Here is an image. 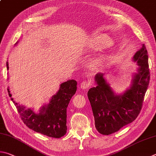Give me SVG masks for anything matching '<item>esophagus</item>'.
<instances>
[{
    "label": "esophagus",
    "mask_w": 156,
    "mask_h": 156,
    "mask_svg": "<svg viewBox=\"0 0 156 156\" xmlns=\"http://www.w3.org/2000/svg\"><path fill=\"white\" fill-rule=\"evenodd\" d=\"M90 85V82L89 81H83V83L80 84V88L82 89H87L88 87Z\"/></svg>",
    "instance_id": "esophagus-1"
}]
</instances>
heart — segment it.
Returning a JSON list of instances; mask_svg holds the SVG:
<instances>
[{"label":"heart","mask_w":156,"mask_h":156,"mask_svg":"<svg viewBox=\"0 0 156 156\" xmlns=\"http://www.w3.org/2000/svg\"><path fill=\"white\" fill-rule=\"evenodd\" d=\"M111 40L106 35H98L92 38L90 41V46L95 50H101L111 46ZM106 59L107 58H104Z\"/></svg>","instance_id":"obj_1"}]
</instances>
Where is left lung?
<instances>
[{
  "instance_id": "1",
  "label": "left lung",
  "mask_w": 156,
  "mask_h": 156,
  "mask_svg": "<svg viewBox=\"0 0 156 156\" xmlns=\"http://www.w3.org/2000/svg\"><path fill=\"white\" fill-rule=\"evenodd\" d=\"M132 60L138 66L134 73L132 83L125 92L116 94L110 87L104 73L95 76L97 86L87 93L98 131L109 135L134 121L142 108L145 93L149 86L150 73L148 55L145 44L133 56Z\"/></svg>"
}]
</instances>
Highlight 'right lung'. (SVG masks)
I'll use <instances>...</instances> for the list:
<instances>
[{
  "label": "right lung",
  "mask_w": 156,
  "mask_h": 156,
  "mask_svg": "<svg viewBox=\"0 0 156 156\" xmlns=\"http://www.w3.org/2000/svg\"><path fill=\"white\" fill-rule=\"evenodd\" d=\"M8 66L7 62V68L9 69ZM76 89L77 82L74 80L61 83L57 93L52 95L48 104L41 107L39 113L35 112L33 109L19 105L11 98L9 88L7 90L22 120L29 128L47 136L59 138L67 132V108Z\"/></svg>",
  "instance_id": "obj_1"
}]
</instances>
